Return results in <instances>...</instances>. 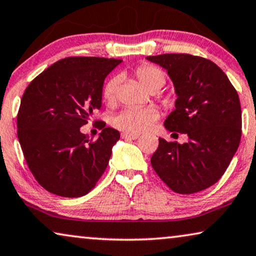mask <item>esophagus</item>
<instances>
[{"mask_svg": "<svg viewBox=\"0 0 256 256\" xmlns=\"http://www.w3.org/2000/svg\"><path fill=\"white\" fill-rule=\"evenodd\" d=\"M122 136H123V139H128V140H136V139H138L139 134H132V133L124 132V133H122Z\"/></svg>", "mask_w": 256, "mask_h": 256, "instance_id": "34e87169", "label": "esophagus"}]
</instances>
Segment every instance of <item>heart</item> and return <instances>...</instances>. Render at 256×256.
<instances>
[{"label":"heart","instance_id":"heart-1","mask_svg":"<svg viewBox=\"0 0 256 256\" xmlns=\"http://www.w3.org/2000/svg\"><path fill=\"white\" fill-rule=\"evenodd\" d=\"M134 76L150 92H156L162 87L166 82V75L162 70L153 64H142L136 67ZM120 84V76L111 78L106 82L103 90V96L108 103H114L118 97V87ZM156 114L145 108H126L114 118V125L132 134H138L148 130L154 123Z\"/></svg>","mask_w":256,"mask_h":256}]
</instances>
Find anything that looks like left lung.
<instances>
[{
	"instance_id": "obj_1",
	"label": "left lung",
	"mask_w": 256,
	"mask_h": 256,
	"mask_svg": "<svg viewBox=\"0 0 256 256\" xmlns=\"http://www.w3.org/2000/svg\"><path fill=\"white\" fill-rule=\"evenodd\" d=\"M146 59L167 70L178 96L164 128L189 138L184 144L159 138L150 164L172 192L184 195L202 192L222 178L239 147V96L211 60L184 53Z\"/></svg>"
}]
</instances>
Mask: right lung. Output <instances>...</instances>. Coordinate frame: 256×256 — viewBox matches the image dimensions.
<instances>
[{
  "instance_id": "1",
  "label": "right lung",
  "mask_w": 256,
  "mask_h": 256,
  "mask_svg": "<svg viewBox=\"0 0 256 256\" xmlns=\"http://www.w3.org/2000/svg\"><path fill=\"white\" fill-rule=\"evenodd\" d=\"M120 62L97 56L64 58L25 89L17 136L28 168L48 192L72 198L84 196L103 175L120 132L103 128L92 142L80 128L100 109L104 80Z\"/></svg>"
}]
</instances>
